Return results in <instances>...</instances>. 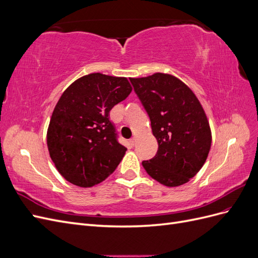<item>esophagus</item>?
I'll return each instance as SVG.
<instances>
[{
  "label": "esophagus",
  "mask_w": 258,
  "mask_h": 258,
  "mask_svg": "<svg viewBox=\"0 0 258 258\" xmlns=\"http://www.w3.org/2000/svg\"><path fill=\"white\" fill-rule=\"evenodd\" d=\"M137 144V139L136 138H132L131 140H130V145L131 146H135Z\"/></svg>",
  "instance_id": "esophagus-1"
}]
</instances>
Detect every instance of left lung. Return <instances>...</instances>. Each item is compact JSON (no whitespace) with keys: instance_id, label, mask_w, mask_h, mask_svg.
<instances>
[{"instance_id":"left-lung-1","label":"left lung","mask_w":258,"mask_h":258,"mask_svg":"<svg viewBox=\"0 0 258 258\" xmlns=\"http://www.w3.org/2000/svg\"><path fill=\"white\" fill-rule=\"evenodd\" d=\"M151 120L158 151L142 161L147 174L169 187L187 183L205 165L211 130L199 100L176 77L156 73L130 79Z\"/></svg>"}]
</instances>
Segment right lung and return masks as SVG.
<instances>
[{
	"label": "right lung",
	"instance_id": "obj_1",
	"mask_svg": "<svg viewBox=\"0 0 258 258\" xmlns=\"http://www.w3.org/2000/svg\"><path fill=\"white\" fill-rule=\"evenodd\" d=\"M132 88L126 77L92 73L75 81L62 93L47 131L50 158L67 181L91 187L110 176L127 148L108 113Z\"/></svg>",
	"mask_w": 258,
	"mask_h": 258
}]
</instances>
